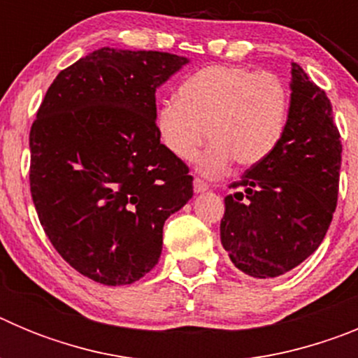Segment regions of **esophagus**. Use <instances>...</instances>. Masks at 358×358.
<instances>
[{
	"instance_id": "1",
	"label": "esophagus",
	"mask_w": 358,
	"mask_h": 358,
	"mask_svg": "<svg viewBox=\"0 0 358 358\" xmlns=\"http://www.w3.org/2000/svg\"><path fill=\"white\" fill-rule=\"evenodd\" d=\"M208 188H210V186L202 181V179H194V192H195V194H202V192H206Z\"/></svg>"
}]
</instances>
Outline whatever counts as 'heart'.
Wrapping results in <instances>:
<instances>
[{"label":"heart","instance_id":"obj_1","mask_svg":"<svg viewBox=\"0 0 358 358\" xmlns=\"http://www.w3.org/2000/svg\"><path fill=\"white\" fill-rule=\"evenodd\" d=\"M289 113L290 90L276 73L215 64L185 78L176 100L161 103L156 129L170 154L182 161L192 159L208 136L211 143L197 170L217 177L233 161L248 169L267 159L283 138Z\"/></svg>","mask_w":358,"mask_h":358}]
</instances>
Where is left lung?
I'll list each match as a JSON object with an SVG mask.
<instances>
[{"instance_id": "8db88e82", "label": "left lung", "mask_w": 358, "mask_h": 358, "mask_svg": "<svg viewBox=\"0 0 358 358\" xmlns=\"http://www.w3.org/2000/svg\"><path fill=\"white\" fill-rule=\"evenodd\" d=\"M290 113L280 145L245 170L224 199L220 242L243 274L268 280L314 255L330 227L341 172V136L327 93L292 62Z\"/></svg>"}]
</instances>
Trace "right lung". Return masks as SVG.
Here are the masks:
<instances>
[{"instance_id":"1","label":"right lung","mask_w":358,"mask_h":358,"mask_svg":"<svg viewBox=\"0 0 358 358\" xmlns=\"http://www.w3.org/2000/svg\"><path fill=\"white\" fill-rule=\"evenodd\" d=\"M189 59L103 46L62 69L30 131L41 226L75 271L131 285L163 249L164 220L194 197L188 166L161 143L156 90Z\"/></svg>"}]
</instances>
